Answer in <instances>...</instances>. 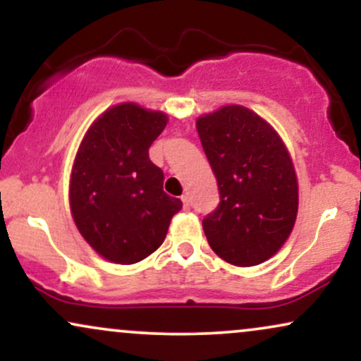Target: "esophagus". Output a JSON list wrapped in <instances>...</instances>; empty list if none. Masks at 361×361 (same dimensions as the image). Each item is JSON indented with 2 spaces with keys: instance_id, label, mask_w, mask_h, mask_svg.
Instances as JSON below:
<instances>
[{
  "instance_id": "esophagus-1",
  "label": "esophagus",
  "mask_w": 361,
  "mask_h": 361,
  "mask_svg": "<svg viewBox=\"0 0 361 361\" xmlns=\"http://www.w3.org/2000/svg\"><path fill=\"white\" fill-rule=\"evenodd\" d=\"M181 202H183L185 209H190V205H192V204H190V197H188V195H183V197H181Z\"/></svg>"
}]
</instances>
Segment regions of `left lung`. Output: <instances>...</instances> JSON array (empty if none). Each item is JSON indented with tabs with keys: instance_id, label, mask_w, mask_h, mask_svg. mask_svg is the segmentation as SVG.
Returning a JSON list of instances; mask_svg holds the SVG:
<instances>
[{
	"instance_id": "1",
	"label": "left lung",
	"mask_w": 361,
	"mask_h": 361,
	"mask_svg": "<svg viewBox=\"0 0 361 361\" xmlns=\"http://www.w3.org/2000/svg\"><path fill=\"white\" fill-rule=\"evenodd\" d=\"M219 202L202 221L210 247L235 267H255L283 246L299 192L287 149L255 111L229 105L197 120Z\"/></svg>"
}]
</instances>
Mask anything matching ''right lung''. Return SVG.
I'll use <instances>...</instances> for the list:
<instances>
[{"instance_id": "1", "label": "right lung", "mask_w": 361, "mask_h": 361, "mask_svg": "<svg viewBox=\"0 0 361 361\" xmlns=\"http://www.w3.org/2000/svg\"><path fill=\"white\" fill-rule=\"evenodd\" d=\"M166 122L161 111L122 103L90 127L74 159V222L90 246L114 263H137L154 252L183 207L163 192V169L149 159Z\"/></svg>"}]
</instances>
